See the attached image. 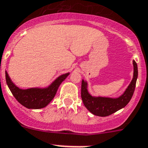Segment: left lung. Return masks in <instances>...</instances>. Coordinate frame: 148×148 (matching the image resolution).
Listing matches in <instances>:
<instances>
[{"mask_svg":"<svg viewBox=\"0 0 148 148\" xmlns=\"http://www.w3.org/2000/svg\"><path fill=\"white\" fill-rule=\"evenodd\" d=\"M133 64V76L131 82L121 96L118 97L92 96L88 90V83L86 80L82 81V99L84 106L90 113L99 117H106L124 108L132 98L138 78V66L135 60Z\"/></svg>","mask_w":148,"mask_h":148,"instance_id":"8db88e82","label":"left lung"}]
</instances>
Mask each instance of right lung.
<instances>
[{"instance_id": "add662e5", "label": "right lung", "mask_w": 148, "mask_h": 148, "mask_svg": "<svg viewBox=\"0 0 148 148\" xmlns=\"http://www.w3.org/2000/svg\"><path fill=\"white\" fill-rule=\"evenodd\" d=\"M6 82L9 89L17 101L23 106L30 109H40L47 106L54 99L57 90L63 82L69 75V73L59 75L51 84L46 87H36L21 89L12 82L7 71L5 72Z\"/></svg>"}]
</instances>
